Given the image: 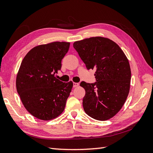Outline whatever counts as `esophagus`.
Segmentation results:
<instances>
[{"label":"esophagus","instance_id":"obj_1","mask_svg":"<svg viewBox=\"0 0 153 153\" xmlns=\"http://www.w3.org/2000/svg\"><path fill=\"white\" fill-rule=\"evenodd\" d=\"M79 83H75V82H74V87H78L79 86Z\"/></svg>","mask_w":153,"mask_h":153}]
</instances>
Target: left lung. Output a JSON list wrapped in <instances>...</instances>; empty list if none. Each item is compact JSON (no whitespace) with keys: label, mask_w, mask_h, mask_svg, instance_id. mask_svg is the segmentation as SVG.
Here are the masks:
<instances>
[{"label":"left lung","mask_w":153,"mask_h":153,"mask_svg":"<svg viewBox=\"0 0 153 153\" xmlns=\"http://www.w3.org/2000/svg\"><path fill=\"white\" fill-rule=\"evenodd\" d=\"M73 46L87 70L96 69L95 83H80L85 90L84 110L100 121L110 119L122 108L129 92L131 69L128 58L108 38L90 37L74 42Z\"/></svg>","instance_id":"left-lung-1"}]
</instances>
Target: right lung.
<instances>
[{"label":"right lung","instance_id":"right-lung-1","mask_svg":"<svg viewBox=\"0 0 153 153\" xmlns=\"http://www.w3.org/2000/svg\"><path fill=\"white\" fill-rule=\"evenodd\" d=\"M70 43L53 42L35 47L23 59L16 77V89L24 107L42 120L57 118L63 112L73 82L55 77Z\"/></svg>","mask_w":153,"mask_h":153}]
</instances>
